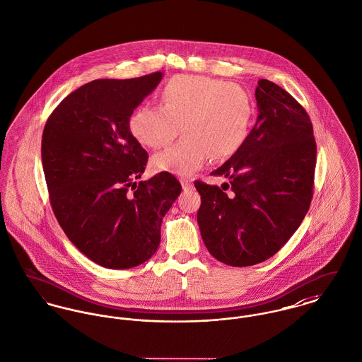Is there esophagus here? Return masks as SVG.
I'll list each match as a JSON object with an SVG mask.
<instances>
[{"mask_svg":"<svg viewBox=\"0 0 362 362\" xmlns=\"http://www.w3.org/2000/svg\"><path fill=\"white\" fill-rule=\"evenodd\" d=\"M180 183H182V187H183V190L186 192V190H192L193 189V183L190 182V180H187V179H182L180 180Z\"/></svg>","mask_w":362,"mask_h":362,"instance_id":"34e87169","label":"esophagus"}]
</instances>
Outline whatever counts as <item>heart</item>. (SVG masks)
Masks as SVG:
<instances>
[{"mask_svg": "<svg viewBox=\"0 0 362 362\" xmlns=\"http://www.w3.org/2000/svg\"><path fill=\"white\" fill-rule=\"evenodd\" d=\"M158 106H139L128 128L140 144L163 148L182 132L175 146L151 158L154 172L189 176L208 158L224 161L238 151L247 138L252 105L247 90L222 80L180 74L168 81Z\"/></svg>", "mask_w": 362, "mask_h": 362, "instance_id": "b5f03b06", "label": "heart"}]
</instances>
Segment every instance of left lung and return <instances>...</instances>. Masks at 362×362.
<instances>
[{"mask_svg":"<svg viewBox=\"0 0 362 362\" xmlns=\"http://www.w3.org/2000/svg\"><path fill=\"white\" fill-rule=\"evenodd\" d=\"M257 119L235 154L211 175L226 189L195 180L197 222L209 253L245 267L276 255L303 222L311 204L317 146L303 106L277 83L259 80Z\"/></svg>","mask_w":362,"mask_h":362,"instance_id":"1","label":"left lung"}]
</instances>
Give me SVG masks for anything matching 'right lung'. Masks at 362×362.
<instances>
[{
	"instance_id": "right-lung-1",
	"label": "right lung",
	"mask_w": 362,
	"mask_h": 362,
	"mask_svg": "<svg viewBox=\"0 0 362 362\" xmlns=\"http://www.w3.org/2000/svg\"><path fill=\"white\" fill-rule=\"evenodd\" d=\"M163 76L85 83L57 105L42 132L56 219L77 250L107 269H131L156 253L163 218L182 192L169 172L135 182L148 156L128 121Z\"/></svg>"
}]
</instances>
